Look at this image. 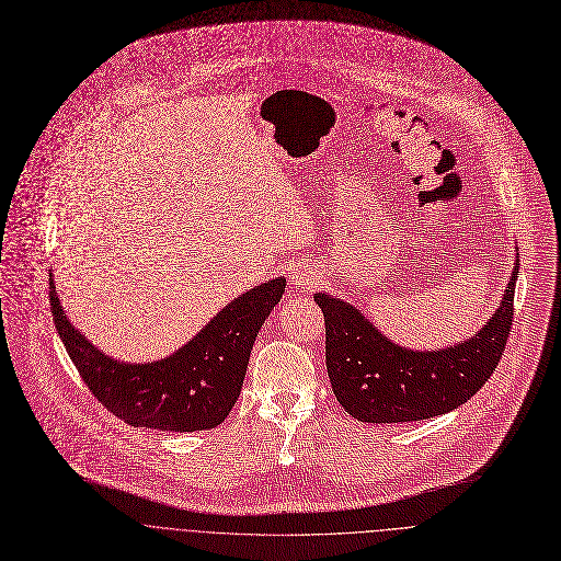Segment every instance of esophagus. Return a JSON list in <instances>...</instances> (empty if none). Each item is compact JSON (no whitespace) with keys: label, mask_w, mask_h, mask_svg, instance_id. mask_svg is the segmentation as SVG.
<instances>
[{"label":"esophagus","mask_w":561,"mask_h":561,"mask_svg":"<svg viewBox=\"0 0 561 561\" xmlns=\"http://www.w3.org/2000/svg\"><path fill=\"white\" fill-rule=\"evenodd\" d=\"M320 278L322 276H320L318 267L316 265H307V263L296 265L294 272H291V283L298 285V287H313V285H318Z\"/></svg>","instance_id":"esophagus-1"}]
</instances>
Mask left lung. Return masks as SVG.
<instances>
[{"label":"left lung","mask_w":561,"mask_h":561,"mask_svg":"<svg viewBox=\"0 0 561 561\" xmlns=\"http://www.w3.org/2000/svg\"><path fill=\"white\" fill-rule=\"evenodd\" d=\"M519 256L504 298L473 339L415 352L391 343L354 305L313 294L324 316V358L331 389L360 422L391 424L449 413L476 396L495 371L513 324Z\"/></svg>","instance_id":"obj_1"}]
</instances>
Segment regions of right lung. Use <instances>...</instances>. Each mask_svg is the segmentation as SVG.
<instances>
[{"mask_svg":"<svg viewBox=\"0 0 561 561\" xmlns=\"http://www.w3.org/2000/svg\"><path fill=\"white\" fill-rule=\"evenodd\" d=\"M285 278L267 280L222 307L192 341L163 360L128 365L99 352L61 309L50 278L59 339L94 398L130 426L207 431L237 404L259 329L280 302Z\"/></svg>","mask_w":561,"mask_h":561,"instance_id":"obj_1","label":"right lung"}]
</instances>
